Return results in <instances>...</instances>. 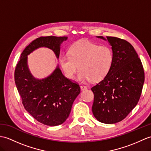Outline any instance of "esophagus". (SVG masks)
Here are the masks:
<instances>
[{
  "mask_svg": "<svg viewBox=\"0 0 151 151\" xmlns=\"http://www.w3.org/2000/svg\"><path fill=\"white\" fill-rule=\"evenodd\" d=\"M80 88H81L82 91H85L87 89V87L85 86H80Z\"/></svg>",
  "mask_w": 151,
  "mask_h": 151,
  "instance_id": "obj_1",
  "label": "esophagus"
}]
</instances>
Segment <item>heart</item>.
<instances>
[{"label": "heart", "mask_w": 151, "mask_h": 151, "mask_svg": "<svg viewBox=\"0 0 151 151\" xmlns=\"http://www.w3.org/2000/svg\"><path fill=\"white\" fill-rule=\"evenodd\" d=\"M69 53L59 58L60 64L69 78H74L79 67L80 81L99 82L107 76L113 65V52L107 45L80 40L70 47Z\"/></svg>", "instance_id": "1"}]
</instances>
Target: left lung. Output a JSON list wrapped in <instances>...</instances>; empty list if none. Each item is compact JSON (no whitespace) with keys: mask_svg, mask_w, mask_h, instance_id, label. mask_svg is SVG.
Here are the masks:
<instances>
[{"mask_svg":"<svg viewBox=\"0 0 151 151\" xmlns=\"http://www.w3.org/2000/svg\"><path fill=\"white\" fill-rule=\"evenodd\" d=\"M112 47L114 60L107 76L91 90L92 111L97 120L113 124L122 121L137 105L145 80L137 52L127 41L117 37L99 36Z\"/></svg>","mask_w":151,"mask_h":151,"instance_id":"8db88e82","label":"left lung"}]
</instances>
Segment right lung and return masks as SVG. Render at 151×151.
Returning a JSON list of instances; mask_svg holds the SVG:
<instances>
[{
  "mask_svg": "<svg viewBox=\"0 0 151 151\" xmlns=\"http://www.w3.org/2000/svg\"><path fill=\"white\" fill-rule=\"evenodd\" d=\"M67 39V37L49 36L34 40L24 49L15 70V84L25 109L38 122L49 126L66 120L80 93V86L65 78L58 65L46 78H35L28 68L27 56L38 48L47 47L58 59L60 45Z\"/></svg>",
  "mask_w": 151,
  "mask_h": 151,
  "instance_id": "right-lung-1",
  "label": "right lung"
}]
</instances>
